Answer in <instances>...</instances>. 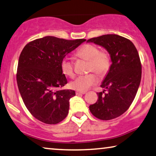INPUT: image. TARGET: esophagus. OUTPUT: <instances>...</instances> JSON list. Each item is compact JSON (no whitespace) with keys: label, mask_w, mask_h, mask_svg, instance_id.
<instances>
[{"label":"esophagus","mask_w":156,"mask_h":156,"mask_svg":"<svg viewBox=\"0 0 156 156\" xmlns=\"http://www.w3.org/2000/svg\"><path fill=\"white\" fill-rule=\"evenodd\" d=\"M86 91H76V95H80V94H85Z\"/></svg>","instance_id":"34e87169"}]
</instances>
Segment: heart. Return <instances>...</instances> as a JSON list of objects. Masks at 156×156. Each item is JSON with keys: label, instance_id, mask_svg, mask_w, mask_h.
Instances as JSON below:
<instances>
[{"label": "heart", "instance_id": "obj_1", "mask_svg": "<svg viewBox=\"0 0 156 156\" xmlns=\"http://www.w3.org/2000/svg\"><path fill=\"white\" fill-rule=\"evenodd\" d=\"M77 55L85 60L90 61L89 71H94L101 76L107 73L110 66V58L105 51H99L92 44H85L79 49ZM61 69L65 75L73 77L74 76L73 65L71 59L65 58L61 62ZM98 82V78L94 73L79 76L70 83V87L73 90L85 91Z\"/></svg>", "mask_w": 156, "mask_h": 156}]
</instances>
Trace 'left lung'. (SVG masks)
<instances>
[{
    "mask_svg": "<svg viewBox=\"0 0 156 156\" xmlns=\"http://www.w3.org/2000/svg\"><path fill=\"white\" fill-rule=\"evenodd\" d=\"M87 42L104 48L112 62L101 85L104 90L98 93V99L90 105V110L101 120L117 118L129 108L139 88L142 77L139 54L132 41L117 34H105Z\"/></svg>",
    "mask_w": 156,
    "mask_h": 156,
    "instance_id": "8db88e82",
    "label": "left lung"
}]
</instances>
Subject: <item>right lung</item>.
<instances>
[{
  "label": "right lung",
  "mask_w": 156,
  "mask_h": 156,
  "mask_svg": "<svg viewBox=\"0 0 156 156\" xmlns=\"http://www.w3.org/2000/svg\"><path fill=\"white\" fill-rule=\"evenodd\" d=\"M85 41L46 36L30 41L21 51L17 85L25 105L37 119L56 124L67 116L69 100L76 93L71 90H59L67 83L61 62Z\"/></svg>",
  "instance_id": "obj_1"
}]
</instances>
